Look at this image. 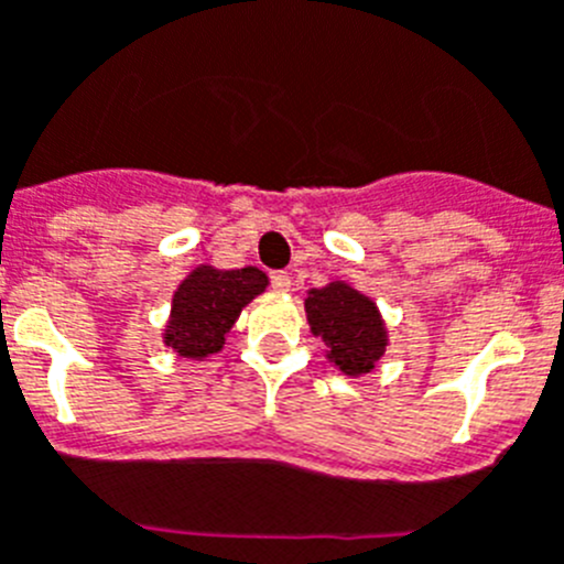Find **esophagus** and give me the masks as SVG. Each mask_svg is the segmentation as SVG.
Masks as SVG:
<instances>
[{"instance_id": "34e87169", "label": "esophagus", "mask_w": 564, "mask_h": 564, "mask_svg": "<svg viewBox=\"0 0 564 564\" xmlns=\"http://www.w3.org/2000/svg\"><path fill=\"white\" fill-rule=\"evenodd\" d=\"M271 285L276 288L279 293L291 291V273H288V271H273L271 273Z\"/></svg>"}]
</instances>
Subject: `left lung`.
I'll list each match as a JSON object with an SVG mask.
<instances>
[{"label":"left lung","instance_id":"1","mask_svg":"<svg viewBox=\"0 0 564 564\" xmlns=\"http://www.w3.org/2000/svg\"><path fill=\"white\" fill-rule=\"evenodd\" d=\"M310 333L327 344V360L349 377L369 375L386 355L389 329L377 304L349 282L310 288L304 299Z\"/></svg>","mask_w":564,"mask_h":564}]
</instances>
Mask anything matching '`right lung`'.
Wrapping results in <instances>:
<instances>
[{"mask_svg":"<svg viewBox=\"0 0 564 564\" xmlns=\"http://www.w3.org/2000/svg\"><path fill=\"white\" fill-rule=\"evenodd\" d=\"M265 288L268 276L254 265L237 271H220L215 265L193 268L173 293L162 333L164 346L178 358H212L224 349L226 335L240 318L242 307Z\"/></svg>","mask_w":564,"mask_h":564,"instance_id":"1","label":"right lung"}]
</instances>
